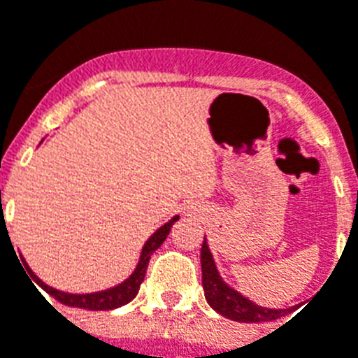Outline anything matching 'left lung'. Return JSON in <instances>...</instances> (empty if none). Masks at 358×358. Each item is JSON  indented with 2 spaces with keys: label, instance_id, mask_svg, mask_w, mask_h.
Here are the masks:
<instances>
[{
  "label": "left lung",
  "instance_id": "left-lung-1",
  "mask_svg": "<svg viewBox=\"0 0 358 358\" xmlns=\"http://www.w3.org/2000/svg\"><path fill=\"white\" fill-rule=\"evenodd\" d=\"M201 271H203V289H205V298L208 306L223 315L225 318L236 322H247V324H256V322H271L283 317L291 309H268L254 303L252 300L245 298L241 292L232 289L225 280L221 278L215 267V262L212 258V252L208 249L206 238L201 247Z\"/></svg>",
  "mask_w": 358,
  "mask_h": 358
}]
</instances>
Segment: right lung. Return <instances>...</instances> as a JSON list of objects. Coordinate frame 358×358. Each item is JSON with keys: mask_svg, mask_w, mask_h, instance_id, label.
<instances>
[{"mask_svg": "<svg viewBox=\"0 0 358 358\" xmlns=\"http://www.w3.org/2000/svg\"><path fill=\"white\" fill-rule=\"evenodd\" d=\"M177 220H179V215H173L168 223H164L161 229L155 230V232L150 236V239H148L146 243H144L137 267H135V271L129 274V278H126L122 283L115 285V287L106 289V291L87 292V294H73V292L58 291V289L51 287V285H47V283L41 282L36 274L32 273L31 267L25 264V259H23V265H25V268L29 271V274H31V278L34 280L47 294H51L52 298H56V300L60 303H64V306L90 309V311H109V309H117V307L126 306V303L131 302L133 298L137 296L138 287H141V283L144 282V276H146V268L148 264H150L152 254L155 252V250L162 245V241L168 238L170 230H172V225Z\"/></svg>", "mask_w": 358, "mask_h": 358, "instance_id": "right-lung-1", "label": "right lung"}]
</instances>
